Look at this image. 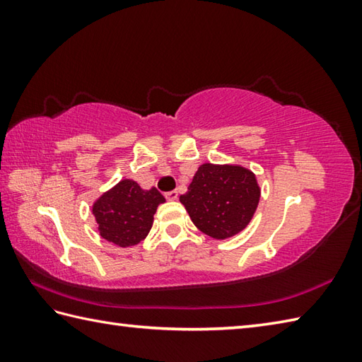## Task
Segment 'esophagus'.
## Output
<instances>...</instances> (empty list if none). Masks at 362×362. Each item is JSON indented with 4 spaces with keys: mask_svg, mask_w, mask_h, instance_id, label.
<instances>
[{
    "mask_svg": "<svg viewBox=\"0 0 362 362\" xmlns=\"http://www.w3.org/2000/svg\"><path fill=\"white\" fill-rule=\"evenodd\" d=\"M165 197L168 199V201H177V197H179V193L177 191H168V193L165 194Z\"/></svg>",
    "mask_w": 362,
    "mask_h": 362,
    "instance_id": "obj_1",
    "label": "esophagus"
}]
</instances>
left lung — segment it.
Returning a JSON list of instances; mask_svg holds the SVG:
<instances>
[{
  "mask_svg": "<svg viewBox=\"0 0 362 362\" xmlns=\"http://www.w3.org/2000/svg\"><path fill=\"white\" fill-rule=\"evenodd\" d=\"M261 189L250 169L204 163L180 196L194 226L214 240H227L249 226Z\"/></svg>",
  "mask_w": 362,
  "mask_h": 362,
  "instance_id": "8db88e82",
  "label": "left lung"
}]
</instances>
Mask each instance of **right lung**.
Listing matches in <instances>:
<instances>
[{
	"instance_id": "right-lung-1",
	"label": "right lung",
	"mask_w": 362,
	"mask_h": 362,
	"mask_svg": "<svg viewBox=\"0 0 362 362\" xmlns=\"http://www.w3.org/2000/svg\"><path fill=\"white\" fill-rule=\"evenodd\" d=\"M163 202L157 188L143 189L135 180H121L93 204L99 235L119 247L136 245L148 236L157 206Z\"/></svg>"
}]
</instances>
